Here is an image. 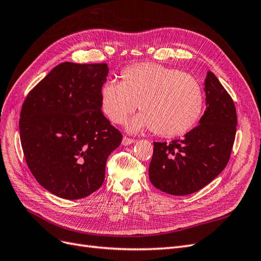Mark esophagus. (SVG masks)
Returning a JSON list of instances; mask_svg holds the SVG:
<instances>
[{
    "mask_svg": "<svg viewBox=\"0 0 261 261\" xmlns=\"http://www.w3.org/2000/svg\"><path fill=\"white\" fill-rule=\"evenodd\" d=\"M134 143H135V139L129 138V137H126V136H124V137H123L122 144H123L124 146H128V145H130V144H134Z\"/></svg>",
    "mask_w": 261,
    "mask_h": 261,
    "instance_id": "1",
    "label": "esophagus"
}]
</instances>
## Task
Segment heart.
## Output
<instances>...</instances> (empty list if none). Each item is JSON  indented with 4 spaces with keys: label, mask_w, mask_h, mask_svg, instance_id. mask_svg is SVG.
<instances>
[{
    "label": "heart",
    "mask_w": 261,
    "mask_h": 261,
    "mask_svg": "<svg viewBox=\"0 0 261 261\" xmlns=\"http://www.w3.org/2000/svg\"><path fill=\"white\" fill-rule=\"evenodd\" d=\"M100 101L102 111L115 124L124 123L139 105L143 113L133 118L128 129L152 128L155 135L171 138L183 135L199 121L204 93L192 75L143 63L124 68L121 83H105Z\"/></svg>",
    "instance_id": "b5f03b06"
}]
</instances>
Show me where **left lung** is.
Instances as JSON below:
<instances>
[{"label":"left lung","instance_id":"1","mask_svg":"<svg viewBox=\"0 0 261 261\" xmlns=\"http://www.w3.org/2000/svg\"><path fill=\"white\" fill-rule=\"evenodd\" d=\"M207 108L183 139L153 143L149 178L160 191L176 196L196 193L224 170L236 135L234 101L216 75L204 78Z\"/></svg>","mask_w":261,"mask_h":261}]
</instances>
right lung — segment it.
Here are the masks:
<instances>
[{"label": "right lung", "instance_id": "obj_1", "mask_svg": "<svg viewBox=\"0 0 261 261\" xmlns=\"http://www.w3.org/2000/svg\"><path fill=\"white\" fill-rule=\"evenodd\" d=\"M108 64L55 66L23 101L19 134L30 172L46 191L81 199L105 181L108 156L121 132L101 111L100 91Z\"/></svg>", "mask_w": 261, "mask_h": 261}]
</instances>
